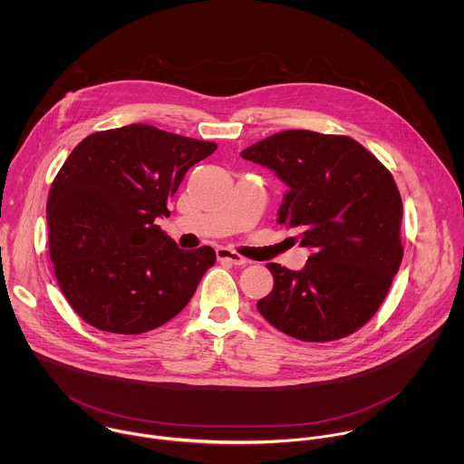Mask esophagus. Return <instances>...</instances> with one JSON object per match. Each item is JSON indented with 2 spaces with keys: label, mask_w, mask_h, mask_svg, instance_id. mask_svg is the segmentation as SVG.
I'll return each instance as SVG.
<instances>
[{
  "label": "esophagus",
  "mask_w": 464,
  "mask_h": 464,
  "mask_svg": "<svg viewBox=\"0 0 464 464\" xmlns=\"http://www.w3.org/2000/svg\"><path fill=\"white\" fill-rule=\"evenodd\" d=\"M216 256L219 261H225V263H230V265L241 266L246 263V259L243 256H239L237 252L230 250V248H218L216 250Z\"/></svg>",
  "instance_id": "34e87169"
}]
</instances>
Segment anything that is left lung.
Segmentation results:
<instances>
[{
  "label": "left lung",
  "mask_w": 464,
  "mask_h": 464,
  "mask_svg": "<svg viewBox=\"0 0 464 464\" xmlns=\"http://www.w3.org/2000/svg\"><path fill=\"white\" fill-rule=\"evenodd\" d=\"M289 191L278 223L313 256L300 271L276 263L257 302L266 322L295 339L325 343L359 331L382 305L403 257L401 198L390 169L348 135L284 130L241 151Z\"/></svg>",
  "instance_id": "left-lung-1"
}]
</instances>
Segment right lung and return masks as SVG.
Instances as JSON below:
<instances>
[{"label":"right lung","mask_w":464,"mask_h":464,"mask_svg":"<svg viewBox=\"0 0 464 464\" xmlns=\"http://www.w3.org/2000/svg\"><path fill=\"white\" fill-rule=\"evenodd\" d=\"M216 148L135 123L91 133L69 153L46 218L59 287L83 322L142 334L189 304L216 252L180 250L155 219L169 216L168 198Z\"/></svg>","instance_id":"obj_1"}]
</instances>
